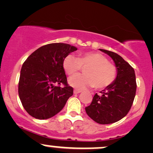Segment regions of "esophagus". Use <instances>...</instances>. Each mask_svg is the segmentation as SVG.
<instances>
[{"mask_svg":"<svg viewBox=\"0 0 153 153\" xmlns=\"http://www.w3.org/2000/svg\"><path fill=\"white\" fill-rule=\"evenodd\" d=\"M81 92H82V91L79 90H77V89H75V90H74V91H73L74 94H79V93H80Z\"/></svg>","mask_w":153,"mask_h":153,"instance_id":"esophagus-1","label":"esophagus"}]
</instances>
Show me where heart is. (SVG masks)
Instances as JSON below:
<instances>
[{"label":"heart","instance_id":"1","mask_svg":"<svg viewBox=\"0 0 153 153\" xmlns=\"http://www.w3.org/2000/svg\"><path fill=\"white\" fill-rule=\"evenodd\" d=\"M63 68L68 75L78 73L82 68H85V75H75L69 79V84L78 90L92 88L101 90L107 88L114 82L117 69L109 62L104 55L97 52H87L75 57L68 55L63 61Z\"/></svg>","mask_w":153,"mask_h":153}]
</instances>
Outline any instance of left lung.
<instances>
[{"mask_svg":"<svg viewBox=\"0 0 153 153\" xmlns=\"http://www.w3.org/2000/svg\"><path fill=\"white\" fill-rule=\"evenodd\" d=\"M100 50L107 53L114 61L117 76L111 85L102 91L101 94H94L85 111L95 122L109 124L123 119L130 111L136 96V75L132 66L117 53Z\"/></svg>","mask_w":153,"mask_h":153,"instance_id":"left-lung-1","label":"left lung"}]
</instances>
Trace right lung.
<instances>
[{
  "label": "right lung",
  "instance_id": "right-lung-1",
  "mask_svg": "<svg viewBox=\"0 0 153 153\" xmlns=\"http://www.w3.org/2000/svg\"><path fill=\"white\" fill-rule=\"evenodd\" d=\"M76 50L67 44H46L34 51L23 63L18 93L23 107L32 117L47 119L53 117L73 94L63 63L65 58Z\"/></svg>",
  "mask_w": 153,
  "mask_h": 153
}]
</instances>
